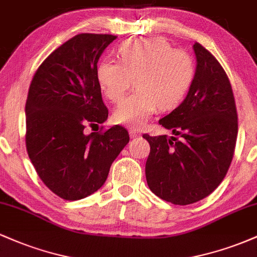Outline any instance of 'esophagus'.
Returning a JSON list of instances; mask_svg holds the SVG:
<instances>
[{"mask_svg": "<svg viewBox=\"0 0 257 257\" xmlns=\"http://www.w3.org/2000/svg\"><path fill=\"white\" fill-rule=\"evenodd\" d=\"M129 135H131V138H138L139 135H140V133H139L138 131H134V129H131V131H129Z\"/></svg>", "mask_w": 257, "mask_h": 257, "instance_id": "obj_1", "label": "esophagus"}]
</instances>
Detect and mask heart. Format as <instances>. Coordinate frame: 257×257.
<instances>
[{"label":"heart","mask_w":257,"mask_h":257,"mask_svg":"<svg viewBox=\"0 0 257 257\" xmlns=\"http://www.w3.org/2000/svg\"><path fill=\"white\" fill-rule=\"evenodd\" d=\"M119 61L105 58L96 67V79L105 96L118 102L135 78L137 91L116 108L114 122L141 128L158 110L175 107L194 75L193 59L174 49L161 37L131 40L118 47Z\"/></svg>","instance_id":"1"}]
</instances>
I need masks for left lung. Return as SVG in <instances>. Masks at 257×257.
<instances>
[{
  "mask_svg": "<svg viewBox=\"0 0 257 257\" xmlns=\"http://www.w3.org/2000/svg\"><path fill=\"white\" fill-rule=\"evenodd\" d=\"M193 49L197 67L190 90L175 110L159 119L175 137L143 135L151 146L147 185L176 205L198 202L221 184L238 134L237 107L225 70L202 44L194 43Z\"/></svg>",
  "mask_w": 257,
  "mask_h": 257,
  "instance_id": "obj_1",
  "label": "left lung"
}]
</instances>
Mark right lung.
<instances>
[{
	"label": "right lung",
	"instance_id": "obj_1",
	"mask_svg": "<svg viewBox=\"0 0 257 257\" xmlns=\"http://www.w3.org/2000/svg\"><path fill=\"white\" fill-rule=\"evenodd\" d=\"M116 38L76 35L46 58L29 88V158L43 184L65 200L85 198L98 191L112 162L129 143L128 131L122 125L84 132L87 124L98 125L107 119L96 67L100 55Z\"/></svg>",
	"mask_w": 257,
	"mask_h": 257
}]
</instances>
